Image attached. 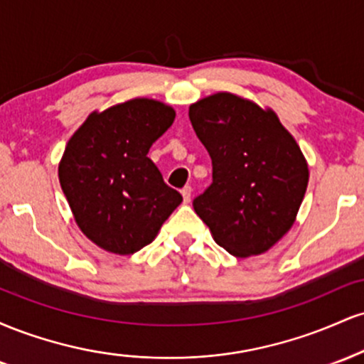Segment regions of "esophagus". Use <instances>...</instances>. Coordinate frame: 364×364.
<instances>
[{
	"label": "esophagus",
	"mask_w": 364,
	"mask_h": 364,
	"mask_svg": "<svg viewBox=\"0 0 364 364\" xmlns=\"http://www.w3.org/2000/svg\"><path fill=\"white\" fill-rule=\"evenodd\" d=\"M181 195H183V202L190 203V200H191V186H185V188H183Z\"/></svg>",
	"instance_id": "34e87169"
}]
</instances>
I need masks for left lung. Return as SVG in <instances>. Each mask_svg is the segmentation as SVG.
<instances>
[{"label":"left lung","mask_w":364,"mask_h":364,"mask_svg":"<svg viewBox=\"0 0 364 364\" xmlns=\"http://www.w3.org/2000/svg\"><path fill=\"white\" fill-rule=\"evenodd\" d=\"M212 159V185L193 200L215 243L237 258L265 253L294 224L308 162L277 114L231 92L200 99L188 112Z\"/></svg>","instance_id":"8db88e82"}]
</instances>
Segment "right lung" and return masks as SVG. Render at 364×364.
<instances>
[{
  "label": "right lung",
  "mask_w": 364,
  "mask_h": 364,
  "mask_svg": "<svg viewBox=\"0 0 364 364\" xmlns=\"http://www.w3.org/2000/svg\"><path fill=\"white\" fill-rule=\"evenodd\" d=\"M174 118L168 104L129 99L90 112L66 144L58 168L61 190L75 223L99 248L139 252L183 202L147 157Z\"/></svg>",
  "instance_id": "right-lung-1"
}]
</instances>
